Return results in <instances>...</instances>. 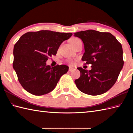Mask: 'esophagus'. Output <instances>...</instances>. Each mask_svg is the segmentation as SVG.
Returning <instances> with one entry per match:
<instances>
[{
	"mask_svg": "<svg viewBox=\"0 0 133 133\" xmlns=\"http://www.w3.org/2000/svg\"><path fill=\"white\" fill-rule=\"evenodd\" d=\"M74 70V69L73 68V67H69V71H73V70Z\"/></svg>",
	"mask_w": 133,
	"mask_h": 133,
	"instance_id": "esophagus-1",
	"label": "esophagus"
}]
</instances>
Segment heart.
Here are the masks:
<instances>
[{
    "label": "heart",
    "mask_w": 133,
    "mask_h": 133,
    "mask_svg": "<svg viewBox=\"0 0 133 133\" xmlns=\"http://www.w3.org/2000/svg\"><path fill=\"white\" fill-rule=\"evenodd\" d=\"M79 41H81V40L79 38H72L71 40V43L72 45V46H74L75 44L77 43V42H79ZM72 63H72V62H70V64H72Z\"/></svg>",
    "instance_id": "obj_1"
}]
</instances>
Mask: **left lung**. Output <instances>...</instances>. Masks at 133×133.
Here are the masks:
<instances>
[{"label": "left lung", "instance_id": "1", "mask_svg": "<svg viewBox=\"0 0 133 133\" xmlns=\"http://www.w3.org/2000/svg\"><path fill=\"white\" fill-rule=\"evenodd\" d=\"M83 41L85 52L82 58L91 70L78 67L79 78L75 80L77 88L84 94L98 95L113 86L123 66L122 45L110 32L89 30L74 33Z\"/></svg>", "mask_w": 133, "mask_h": 133}]
</instances>
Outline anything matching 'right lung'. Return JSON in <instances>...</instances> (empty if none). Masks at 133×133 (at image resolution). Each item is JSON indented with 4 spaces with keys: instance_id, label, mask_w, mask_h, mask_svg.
<instances>
[{
    "instance_id": "1",
    "label": "right lung",
    "mask_w": 133,
    "mask_h": 133,
    "mask_svg": "<svg viewBox=\"0 0 133 133\" xmlns=\"http://www.w3.org/2000/svg\"><path fill=\"white\" fill-rule=\"evenodd\" d=\"M72 35L42 30L28 32L19 38L14 47L13 68L25 90L34 95H42L55 89L69 67L58 64L51 67L46 62L50 56L56 55L61 43Z\"/></svg>"
}]
</instances>
